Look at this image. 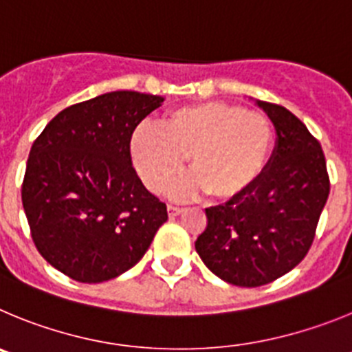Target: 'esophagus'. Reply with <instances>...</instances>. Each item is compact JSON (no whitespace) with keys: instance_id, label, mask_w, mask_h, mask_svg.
Returning <instances> with one entry per match:
<instances>
[{"instance_id":"esophagus-1","label":"esophagus","mask_w":352,"mask_h":352,"mask_svg":"<svg viewBox=\"0 0 352 352\" xmlns=\"http://www.w3.org/2000/svg\"><path fill=\"white\" fill-rule=\"evenodd\" d=\"M182 210H184L182 207H175V205H168V215H170V217H175V215H179Z\"/></svg>"}]
</instances>
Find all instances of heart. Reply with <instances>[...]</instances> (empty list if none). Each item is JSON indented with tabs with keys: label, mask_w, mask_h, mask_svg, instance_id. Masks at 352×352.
<instances>
[{
	"label": "heart",
	"mask_w": 352,
	"mask_h": 352,
	"mask_svg": "<svg viewBox=\"0 0 352 352\" xmlns=\"http://www.w3.org/2000/svg\"><path fill=\"white\" fill-rule=\"evenodd\" d=\"M274 140L272 122L263 113L204 101L166 112L157 129L138 128L129 153L151 191H163L188 156L192 173L170 186L173 198L207 191L215 199H233L267 172Z\"/></svg>",
	"instance_id": "obj_1"
}]
</instances>
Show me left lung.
Segmentation results:
<instances>
[{
    "instance_id": "left-lung-1",
    "label": "left lung",
    "mask_w": 352,
    "mask_h": 352,
    "mask_svg": "<svg viewBox=\"0 0 352 352\" xmlns=\"http://www.w3.org/2000/svg\"><path fill=\"white\" fill-rule=\"evenodd\" d=\"M275 128L267 172L245 195L205 208L195 242L205 267L224 283L258 287L293 270L309 252L330 179L319 142L287 109L256 100Z\"/></svg>"
}]
</instances>
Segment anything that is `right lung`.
<instances>
[{"instance_id":"add662e5","label":"right lung","mask_w":352,"mask_h":352,"mask_svg":"<svg viewBox=\"0 0 352 352\" xmlns=\"http://www.w3.org/2000/svg\"><path fill=\"white\" fill-rule=\"evenodd\" d=\"M163 96L113 91L61 110L34 140L22 205L38 252L96 284L135 267L168 219L133 168L129 142Z\"/></svg>"}]
</instances>
